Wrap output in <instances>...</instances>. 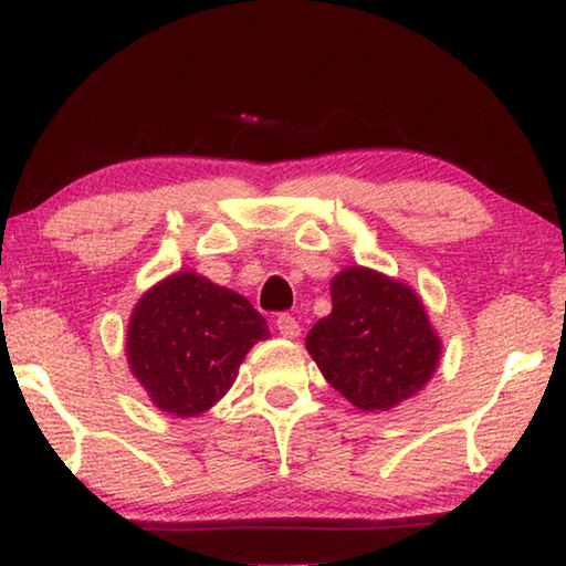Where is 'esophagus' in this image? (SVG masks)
Returning <instances> with one entry per match:
<instances>
[{
  "label": "esophagus",
  "mask_w": 566,
  "mask_h": 566,
  "mask_svg": "<svg viewBox=\"0 0 566 566\" xmlns=\"http://www.w3.org/2000/svg\"><path fill=\"white\" fill-rule=\"evenodd\" d=\"M276 329H280V334L282 337H286V339H294V337H300V322H296L292 314H280V317H276Z\"/></svg>",
  "instance_id": "obj_1"
}]
</instances>
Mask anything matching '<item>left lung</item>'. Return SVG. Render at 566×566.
I'll use <instances>...</instances> for the list:
<instances>
[{
    "mask_svg": "<svg viewBox=\"0 0 566 566\" xmlns=\"http://www.w3.org/2000/svg\"><path fill=\"white\" fill-rule=\"evenodd\" d=\"M332 314L306 334L324 379L364 411H389L432 379L442 342L411 286L367 266L332 280Z\"/></svg>",
    "mask_w": 566,
    "mask_h": 566,
    "instance_id": "1",
    "label": "left lung"
}]
</instances>
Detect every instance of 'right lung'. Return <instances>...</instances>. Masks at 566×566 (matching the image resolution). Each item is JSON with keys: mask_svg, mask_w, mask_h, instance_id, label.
Here are the masks:
<instances>
[{"mask_svg": "<svg viewBox=\"0 0 566 566\" xmlns=\"http://www.w3.org/2000/svg\"><path fill=\"white\" fill-rule=\"evenodd\" d=\"M266 337V319L242 294L177 272L134 306L127 361L161 411L197 417L227 395L247 352Z\"/></svg>", "mask_w": 566, "mask_h": 566, "instance_id": "add662e5", "label": "right lung"}]
</instances>
